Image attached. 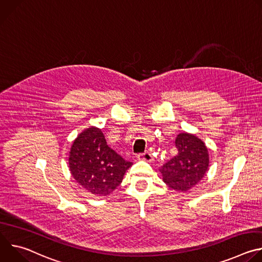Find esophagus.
Listing matches in <instances>:
<instances>
[{
  "mask_svg": "<svg viewBox=\"0 0 262 262\" xmlns=\"http://www.w3.org/2000/svg\"><path fill=\"white\" fill-rule=\"evenodd\" d=\"M138 159L139 160H143L145 162H152L154 161V158H152V155L149 152V151H145L144 154H140L138 156Z\"/></svg>",
  "mask_w": 262,
  "mask_h": 262,
  "instance_id": "obj_1",
  "label": "esophagus"
}]
</instances>
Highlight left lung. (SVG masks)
Instances as JSON below:
<instances>
[{
    "label": "left lung",
    "mask_w": 262,
    "mask_h": 262,
    "mask_svg": "<svg viewBox=\"0 0 262 262\" xmlns=\"http://www.w3.org/2000/svg\"><path fill=\"white\" fill-rule=\"evenodd\" d=\"M177 155L161 168L164 182L170 189L186 192L206 174L209 164L208 150L202 140L188 133L175 139Z\"/></svg>",
    "instance_id": "obj_1"
}]
</instances>
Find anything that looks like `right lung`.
<instances>
[{"instance_id": "obj_1", "label": "right lung", "mask_w": 262, "mask_h": 262, "mask_svg": "<svg viewBox=\"0 0 262 262\" xmlns=\"http://www.w3.org/2000/svg\"><path fill=\"white\" fill-rule=\"evenodd\" d=\"M68 161L72 177L86 191L99 196L113 192L133 165L110 148L101 129L94 126L73 141Z\"/></svg>"}]
</instances>
